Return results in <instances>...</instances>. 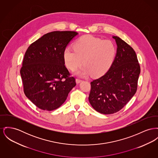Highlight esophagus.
<instances>
[{
    "label": "esophagus",
    "mask_w": 158,
    "mask_h": 158,
    "mask_svg": "<svg viewBox=\"0 0 158 158\" xmlns=\"http://www.w3.org/2000/svg\"><path fill=\"white\" fill-rule=\"evenodd\" d=\"M82 79H78V78H77L76 79V83L77 84H79L81 82H82Z\"/></svg>",
    "instance_id": "34e87169"
}]
</instances>
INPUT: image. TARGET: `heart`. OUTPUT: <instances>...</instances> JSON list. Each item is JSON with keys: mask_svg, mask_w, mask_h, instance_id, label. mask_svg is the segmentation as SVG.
I'll use <instances>...</instances> for the list:
<instances>
[{"mask_svg": "<svg viewBox=\"0 0 158 158\" xmlns=\"http://www.w3.org/2000/svg\"><path fill=\"white\" fill-rule=\"evenodd\" d=\"M74 49L67 47L63 53L65 65L72 71L76 70L85 65L77 74L98 77L105 74L110 67L114 59L116 49L110 40L86 35L77 39Z\"/></svg>", "mask_w": 158, "mask_h": 158, "instance_id": "obj_1", "label": "heart"}]
</instances>
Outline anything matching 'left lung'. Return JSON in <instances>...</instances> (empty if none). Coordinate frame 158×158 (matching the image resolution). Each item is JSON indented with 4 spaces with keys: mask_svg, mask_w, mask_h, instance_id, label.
I'll use <instances>...</instances> for the list:
<instances>
[{
    "mask_svg": "<svg viewBox=\"0 0 158 158\" xmlns=\"http://www.w3.org/2000/svg\"><path fill=\"white\" fill-rule=\"evenodd\" d=\"M118 48L109 71L91 82L89 102L98 112L109 114L121 110L137 90L140 73L137 56L133 48L118 36H113Z\"/></svg>",
    "mask_w": 158,
    "mask_h": 158,
    "instance_id": "8db88e82",
    "label": "left lung"
}]
</instances>
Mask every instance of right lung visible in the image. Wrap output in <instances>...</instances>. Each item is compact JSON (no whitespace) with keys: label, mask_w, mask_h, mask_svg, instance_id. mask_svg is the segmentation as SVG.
Instances as JSON below:
<instances>
[{"label":"right lung","mask_w":158,"mask_h":158,"mask_svg":"<svg viewBox=\"0 0 158 158\" xmlns=\"http://www.w3.org/2000/svg\"><path fill=\"white\" fill-rule=\"evenodd\" d=\"M78 33L54 31L28 47L20 74L26 96L38 108L51 111L60 107L76 85L65 66L63 53Z\"/></svg>","instance_id":"right-lung-1"}]
</instances>
